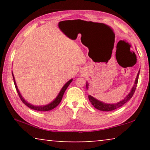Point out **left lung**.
Returning a JSON list of instances; mask_svg holds the SVG:
<instances>
[{
	"label": "left lung",
	"instance_id": "left-lung-1",
	"mask_svg": "<svg viewBox=\"0 0 150 150\" xmlns=\"http://www.w3.org/2000/svg\"><path fill=\"white\" fill-rule=\"evenodd\" d=\"M139 72H140V70L139 71L138 74H137V76L136 78V80H135L134 86L132 87L130 92L128 94V96H127L124 99H123L122 100V101L119 102L115 104H106L102 102H100V100H98L97 99H96L95 98L92 97L91 96L89 95L88 98H89V101L91 102L92 105H93L96 108H97V109L100 110H102V111H110V110H115L117 108L121 107V106H122L124 104H126L127 102H128L129 100H130V98L132 97L133 94L134 93V91L135 90H136V87L137 86V83H138ZM88 86H89V85H88V83H87V84H86V87H87V89H88Z\"/></svg>",
	"mask_w": 150,
	"mask_h": 150
}]
</instances>
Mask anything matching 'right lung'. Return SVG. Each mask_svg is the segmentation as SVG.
<instances>
[{
	"label": "right lung",
	"mask_w": 150,
	"mask_h": 150,
	"mask_svg": "<svg viewBox=\"0 0 150 150\" xmlns=\"http://www.w3.org/2000/svg\"><path fill=\"white\" fill-rule=\"evenodd\" d=\"M12 75H13V73H12ZM13 82H14V84H15V87H16V91H17L18 93V96H19V97L20 98V100H22V102H23V103L25 104L28 106V107H29L30 108H31V109H33L35 110H38V111H48V110H50L53 109V108H54L55 107H57V106L59 105V103H60L61 100H62V98L63 96V94H64L65 90L67 88V87L69 85V84L71 83V81H73V79H71L69 80V81L67 82L65 84V85L63 86L62 89L59 92V95L57 96V97L55 98V99L53 100L52 102H50V104H47V105H45V106H34L33 105V104H30L29 103H28L23 98H22V96L21 94H20L19 90L18 89V87H17V85H16V81H15V79H14V76L13 75Z\"/></svg>",
	"instance_id": "add662e5"
}]
</instances>
